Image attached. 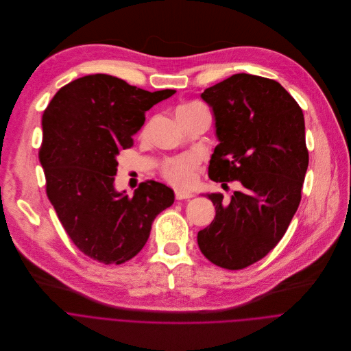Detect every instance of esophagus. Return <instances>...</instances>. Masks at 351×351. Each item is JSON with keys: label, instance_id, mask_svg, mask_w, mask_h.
I'll list each match as a JSON object with an SVG mask.
<instances>
[{"label": "esophagus", "instance_id": "obj_1", "mask_svg": "<svg viewBox=\"0 0 351 351\" xmlns=\"http://www.w3.org/2000/svg\"><path fill=\"white\" fill-rule=\"evenodd\" d=\"M193 195L189 193V192H181V191H177L176 192V199L177 200H182V199H191Z\"/></svg>", "mask_w": 351, "mask_h": 351}]
</instances>
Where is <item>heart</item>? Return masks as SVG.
Returning <instances> with one entry per match:
<instances>
[{
    "instance_id": "b5f03b06",
    "label": "heart",
    "mask_w": 351,
    "mask_h": 351,
    "mask_svg": "<svg viewBox=\"0 0 351 351\" xmlns=\"http://www.w3.org/2000/svg\"><path fill=\"white\" fill-rule=\"evenodd\" d=\"M200 108H202V105H197V104L182 105V106L177 108V110H176L177 119L180 120V123L182 125H185L186 120ZM151 127H152V120H149L144 124L139 135H141L143 138L148 136ZM199 165H200L199 158L195 155H182L178 158L166 159L160 165V176L174 188H177L180 191L188 189L195 182V176L199 169Z\"/></svg>"
}]
</instances>
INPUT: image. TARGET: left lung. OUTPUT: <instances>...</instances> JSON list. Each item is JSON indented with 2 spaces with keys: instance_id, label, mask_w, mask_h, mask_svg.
<instances>
[{
  "instance_id": "8db88e82",
  "label": "left lung",
  "mask_w": 351,
  "mask_h": 351,
  "mask_svg": "<svg viewBox=\"0 0 351 351\" xmlns=\"http://www.w3.org/2000/svg\"><path fill=\"white\" fill-rule=\"evenodd\" d=\"M220 144L208 165L216 182L239 181L242 192L207 193L216 217L197 232L213 264L242 269L267 256L285 235L302 200L308 167L304 116L278 82L238 73L206 88Z\"/></svg>"
}]
</instances>
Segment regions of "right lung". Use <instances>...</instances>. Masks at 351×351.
Instances as JSON below:
<instances>
[{
  "label": "right lung",
  "mask_w": 351,
  "mask_h": 351,
  "mask_svg": "<svg viewBox=\"0 0 351 351\" xmlns=\"http://www.w3.org/2000/svg\"><path fill=\"white\" fill-rule=\"evenodd\" d=\"M174 90L149 93L109 75H88L63 86L43 114L38 159L59 221L86 256L123 264L147 243L155 217L174 202L156 181L132 196L114 189L117 155L134 145L145 112Z\"/></svg>",
  "instance_id": "right-lung-1"
}]
</instances>
